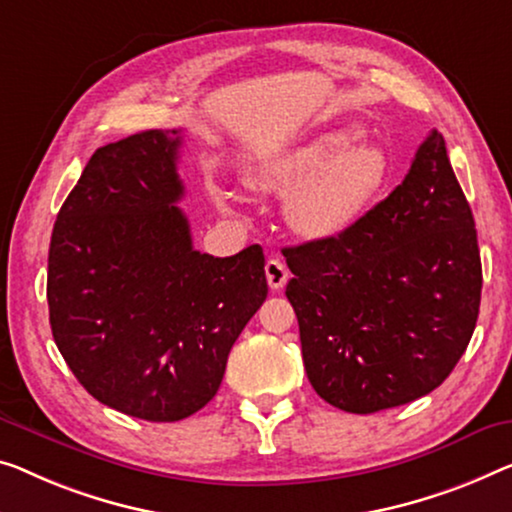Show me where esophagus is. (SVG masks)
Returning a JSON list of instances; mask_svg holds the SVG:
<instances>
[{
    "mask_svg": "<svg viewBox=\"0 0 512 512\" xmlns=\"http://www.w3.org/2000/svg\"><path fill=\"white\" fill-rule=\"evenodd\" d=\"M264 271H266V282H269L271 289H282V287H285V282L289 278V271H287V266L282 264L278 257H271L269 262H266Z\"/></svg>",
    "mask_w": 512,
    "mask_h": 512,
    "instance_id": "esophagus-1",
    "label": "esophagus"
}]
</instances>
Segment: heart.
Instances as JSON below:
<instances>
[{
  "label": "heart",
  "mask_w": 512,
  "mask_h": 512,
  "mask_svg": "<svg viewBox=\"0 0 512 512\" xmlns=\"http://www.w3.org/2000/svg\"><path fill=\"white\" fill-rule=\"evenodd\" d=\"M356 126L312 135L266 158L250 172L262 193L287 197V220L305 239H333L354 227L388 179V156L377 142H358Z\"/></svg>",
  "instance_id": "1"
}]
</instances>
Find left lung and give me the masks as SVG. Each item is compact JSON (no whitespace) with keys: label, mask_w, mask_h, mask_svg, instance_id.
Wrapping results in <instances>:
<instances>
[{"label":"left lung","mask_w":512,"mask_h":512,"mask_svg":"<svg viewBox=\"0 0 512 512\" xmlns=\"http://www.w3.org/2000/svg\"><path fill=\"white\" fill-rule=\"evenodd\" d=\"M282 255L310 384L349 414L423 398L474 335L483 287L476 223L437 131L354 227Z\"/></svg>","instance_id":"obj_1"}]
</instances>
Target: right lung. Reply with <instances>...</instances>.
<instances>
[{
  "instance_id": "add662e5",
  "label": "right lung",
  "mask_w": 512,
  "mask_h": 512,
  "mask_svg": "<svg viewBox=\"0 0 512 512\" xmlns=\"http://www.w3.org/2000/svg\"><path fill=\"white\" fill-rule=\"evenodd\" d=\"M179 131L105 144L61 204L48 255L52 338L89 395L172 423L218 393L227 356L264 303L262 248H193L177 207Z\"/></svg>"
}]
</instances>
